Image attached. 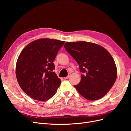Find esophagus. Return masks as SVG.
I'll return each instance as SVG.
<instances>
[{"instance_id":"obj_1","label":"esophagus","mask_w":131,"mask_h":131,"mask_svg":"<svg viewBox=\"0 0 131 131\" xmlns=\"http://www.w3.org/2000/svg\"><path fill=\"white\" fill-rule=\"evenodd\" d=\"M70 75H71V74H70V73H69V74H68V76L66 77H65V78H64V79H67L69 78H70Z\"/></svg>"}]
</instances>
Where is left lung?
<instances>
[{"instance_id":"obj_1","label":"left lung","mask_w":131,"mask_h":131,"mask_svg":"<svg viewBox=\"0 0 131 131\" xmlns=\"http://www.w3.org/2000/svg\"><path fill=\"white\" fill-rule=\"evenodd\" d=\"M64 48L79 66L81 80L74 87L89 101L101 99L116 81L117 69L109 52L96 43L86 41L67 42Z\"/></svg>"}]
</instances>
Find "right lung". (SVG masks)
Listing matches in <instances>:
<instances>
[{"label":"right lung","mask_w":131,"mask_h":131,"mask_svg":"<svg viewBox=\"0 0 131 131\" xmlns=\"http://www.w3.org/2000/svg\"><path fill=\"white\" fill-rule=\"evenodd\" d=\"M64 43L54 39H39L27 45L18 56L16 66L18 83L34 100H49L60 85L53 62Z\"/></svg>","instance_id":"obj_1"}]
</instances>
